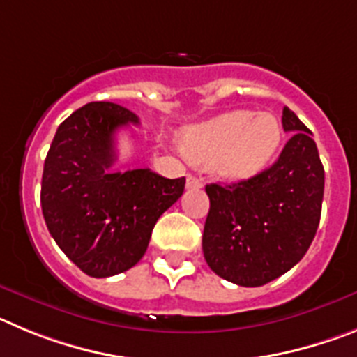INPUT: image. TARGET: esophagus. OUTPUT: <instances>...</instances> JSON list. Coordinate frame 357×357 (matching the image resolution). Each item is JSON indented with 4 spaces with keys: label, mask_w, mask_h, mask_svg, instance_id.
I'll return each instance as SVG.
<instances>
[{
    "label": "esophagus",
    "mask_w": 357,
    "mask_h": 357,
    "mask_svg": "<svg viewBox=\"0 0 357 357\" xmlns=\"http://www.w3.org/2000/svg\"><path fill=\"white\" fill-rule=\"evenodd\" d=\"M185 188H188V189H200L202 188V181L198 178V176L188 175V178H185Z\"/></svg>",
    "instance_id": "esophagus-1"
}]
</instances>
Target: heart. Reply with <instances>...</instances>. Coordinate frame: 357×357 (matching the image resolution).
I'll return each instance as SVG.
<instances>
[{"instance_id": "heart-1", "label": "heart", "mask_w": 357, "mask_h": 357, "mask_svg": "<svg viewBox=\"0 0 357 357\" xmlns=\"http://www.w3.org/2000/svg\"><path fill=\"white\" fill-rule=\"evenodd\" d=\"M282 127L270 112L232 110L182 132L184 155L230 181H245L268 166L279 150Z\"/></svg>"}]
</instances>
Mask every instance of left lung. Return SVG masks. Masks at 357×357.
<instances>
[{"label": "left lung", "instance_id": "left-lung-1", "mask_svg": "<svg viewBox=\"0 0 357 357\" xmlns=\"http://www.w3.org/2000/svg\"><path fill=\"white\" fill-rule=\"evenodd\" d=\"M291 134L279 159L236 184H207L202 248L216 275L255 288L291 270L317 234L326 173L313 134L284 107Z\"/></svg>", "mask_w": 357, "mask_h": 357}]
</instances>
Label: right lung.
<instances>
[{
  "label": "right lung",
  "instance_id": "obj_1",
  "mask_svg": "<svg viewBox=\"0 0 357 357\" xmlns=\"http://www.w3.org/2000/svg\"><path fill=\"white\" fill-rule=\"evenodd\" d=\"M139 118L110 102H91L61 123L44 160L40 206L50 234L89 277L139 263L160 214L184 193L185 178L150 169L110 173L118 128Z\"/></svg>",
  "mask_w": 357,
  "mask_h": 357
}]
</instances>
